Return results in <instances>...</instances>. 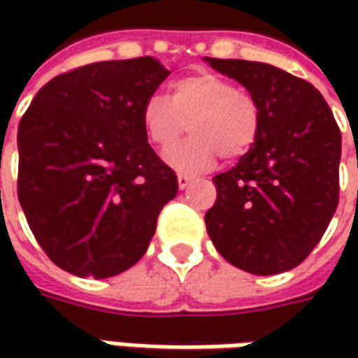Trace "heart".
Returning <instances> with one entry per match:
<instances>
[{
	"label": "heart",
	"mask_w": 358,
	"mask_h": 358,
	"mask_svg": "<svg viewBox=\"0 0 358 358\" xmlns=\"http://www.w3.org/2000/svg\"><path fill=\"white\" fill-rule=\"evenodd\" d=\"M195 87L203 93H207L213 101L221 103L225 109L233 111L237 117H253V103H251L249 95L237 85H231V83L211 76V73H201L195 79Z\"/></svg>",
	"instance_id": "obj_1"
}]
</instances>
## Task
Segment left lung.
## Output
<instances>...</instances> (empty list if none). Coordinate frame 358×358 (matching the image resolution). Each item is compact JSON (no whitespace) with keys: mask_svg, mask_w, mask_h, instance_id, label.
<instances>
[{"mask_svg":"<svg viewBox=\"0 0 358 358\" xmlns=\"http://www.w3.org/2000/svg\"><path fill=\"white\" fill-rule=\"evenodd\" d=\"M167 76L153 57L91 63L53 77L21 117V209L39 247L76 277L133 267L177 195V177L145 129Z\"/></svg>","mask_w":358,"mask_h":358,"instance_id":"obj_1","label":"left lung"}]
</instances>
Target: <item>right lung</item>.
Wrapping results in <instances>:
<instances>
[{
    "label": "right lung",
    "mask_w": 358,
    "mask_h": 358,
    "mask_svg": "<svg viewBox=\"0 0 358 358\" xmlns=\"http://www.w3.org/2000/svg\"><path fill=\"white\" fill-rule=\"evenodd\" d=\"M221 73L253 97L257 131L239 163L215 177L205 215L215 249L233 267L279 275L317 247L338 203L341 131L331 113L299 106L307 81L267 63H227Z\"/></svg>",
    "instance_id": "1"
}]
</instances>
